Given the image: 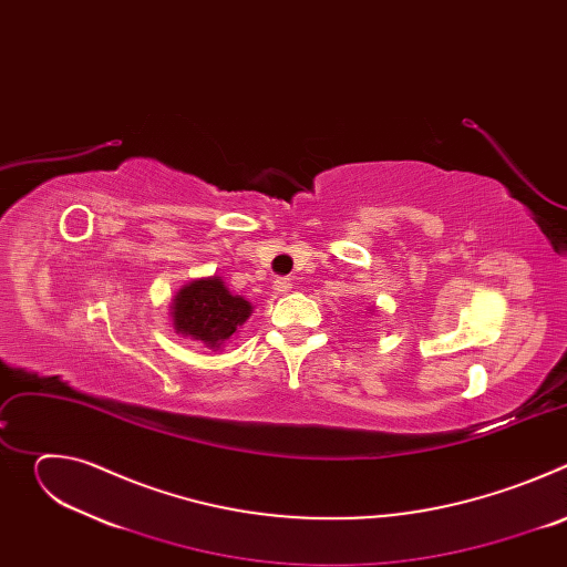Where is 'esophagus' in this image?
Returning <instances> with one entry per match:
<instances>
[{
  "instance_id": "esophagus-1",
  "label": "esophagus",
  "mask_w": 567,
  "mask_h": 567,
  "mask_svg": "<svg viewBox=\"0 0 567 567\" xmlns=\"http://www.w3.org/2000/svg\"><path fill=\"white\" fill-rule=\"evenodd\" d=\"M291 287H293L291 278H276L274 280V291L276 293H287V291H291Z\"/></svg>"
}]
</instances>
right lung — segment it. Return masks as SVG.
Returning <instances> with one entry per match:
<instances>
[{
	"mask_svg": "<svg viewBox=\"0 0 567 567\" xmlns=\"http://www.w3.org/2000/svg\"><path fill=\"white\" fill-rule=\"evenodd\" d=\"M254 307L241 296H233L226 285L213 278H199L182 287L173 300V328L177 334L217 350L251 316Z\"/></svg>",
	"mask_w": 567,
	"mask_h": 567,
	"instance_id": "add662e5",
	"label": "right lung"
}]
</instances>
